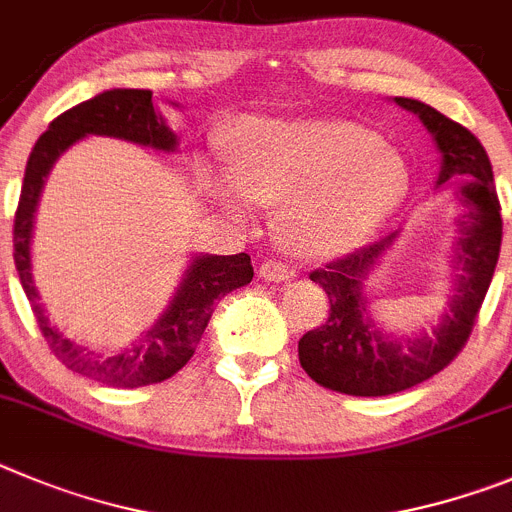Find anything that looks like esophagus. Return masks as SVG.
<instances>
[{
	"label": "esophagus",
	"mask_w": 512,
	"mask_h": 512,
	"mask_svg": "<svg viewBox=\"0 0 512 512\" xmlns=\"http://www.w3.org/2000/svg\"><path fill=\"white\" fill-rule=\"evenodd\" d=\"M260 278L267 280V283H285V280L293 278V270H290L288 265H283V262H262L260 265Z\"/></svg>",
	"instance_id": "obj_1"
}]
</instances>
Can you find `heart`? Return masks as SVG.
<instances>
[{
	"label": "heart",
	"instance_id": "b5f03b06",
	"mask_svg": "<svg viewBox=\"0 0 512 512\" xmlns=\"http://www.w3.org/2000/svg\"><path fill=\"white\" fill-rule=\"evenodd\" d=\"M201 186L234 219L252 201L280 204L278 227L298 255L357 250L403 206L411 176L377 135L349 122L247 119L234 130L229 170L201 165Z\"/></svg>",
	"mask_w": 512,
	"mask_h": 512
}]
</instances>
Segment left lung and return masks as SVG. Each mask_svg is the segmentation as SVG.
Wrapping results in <instances>:
<instances>
[{
	"label": "left lung",
	"instance_id": "8db88e82",
	"mask_svg": "<svg viewBox=\"0 0 512 512\" xmlns=\"http://www.w3.org/2000/svg\"><path fill=\"white\" fill-rule=\"evenodd\" d=\"M395 104L413 112L434 137L439 150L436 188L451 178H464L457 188L459 214L457 239L451 245V275L446 311L431 331L413 336L385 331L370 313L365 283L375 273L400 232L370 247L352 252L344 260L329 262L324 270H313L311 280L329 296V319L298 342L301 367L324 388L336 393L380 398L416 388L423 380L444 370L469 339L477 311L495 273L503 219L497 204L492 165L485 147L462 124L451 122L434 107L418 99L395 96Z\"/></svg>",
	"mask_w": 512,
	"mask_h": 512
}]
</instances>
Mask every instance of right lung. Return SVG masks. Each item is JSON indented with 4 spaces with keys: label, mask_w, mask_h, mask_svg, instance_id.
<instances>
[{
    "label": "right lung",
    "mask_w": 512,
    "mask_h": 512,
    "mask_svg": "<svg viewBox=\"0 0 512 512\" xmlns=\"http://www.w3.org/2000/svg\"><path fill=\"white\" fill-rule=\"evenodd\" d=\"M89 135L117 137L124 142L153 147L158 153L178 150V135L170 130L160 114L153 91H104L53 119L48 130L35 142L27 160L15 214V267L40 331L48 339L55 357L61 359L68 370L91 377L109 388H142V385L168 380L186 365L196 352V344L209 324L216 301L250 283L255 270H252L250 255L245 252L193 255L168 308L160 313L153 326L140 331L135 342L119 349L117 354H99L61 334L50 324L45 306L40 303L38 288H35V278H32V227H35V211H38L45 178L53 170L55 160L61 158L68 147Z\"/></svg>",
    "instance_id": "obj_1"
}]
</instances>
